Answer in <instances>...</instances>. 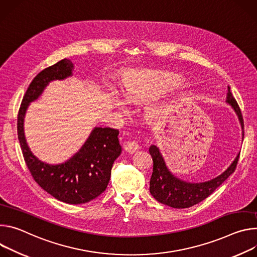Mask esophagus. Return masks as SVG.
<instances>
[{
    "label": "esophagus",
    "instance_id": "esophagus-1",
    "mask_svg": "<svg viewBox=\"0 0 257 257\" xmlns=\"http://www.w3.org/2000/svg\"><path fill=\"white\" fill-rule=\"evenodd\" d=\"M124 150L130 153V154H134L135 152H137L140 149V145H139V142L137 140H133V141H128L124 144L123 146Z\"/></svg>",
    "mask_w": 257,
    "mask_h": 257
}]
</instances>
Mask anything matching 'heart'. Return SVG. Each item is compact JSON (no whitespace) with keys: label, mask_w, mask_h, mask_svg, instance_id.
Returning a JSON list of instances; mask_svg holds the SVG:
<instances>
[{"label":"heart","mask_w":257,"mask_h":257,"mask_svg":"<svg viewBox=\"0 0 257 257\" xmlns=\"http://www.w3.org/2000/svg\"><path fill=\"white\" fill-rule=\"evenodd\" d=\"M160 88L155 78L147 73H139L135 78L127 79L122 84V93L127 101L134 102L156 94Z\"/></svg>","instance_id":"b5f03b06"}]
</instances>
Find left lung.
<instances>
[{"label": "left lung", "mask_w": 257, "mask_h": 257, "mask_svg": "<svg viewBox=\"0 0 257 257\" xmlns=\"http://www.w3.org/2000/svg\"><path fill=\"white\" fill-rule=\"evenodd\" d=\"M226 102L234 108L235 112L237 113L243 130L244 138V120L241 109L234 98L230 87L229 92H227ZM149 152L153 159V173L150 179V193L158 202L174 208H188L203 201L205 198L212 194L216 188H218L235 172L240 157L239 153L225 172L215 179L204 183L192 184L181 181L169 172L159 149L155 145L150 146Z\"/></svg>", "instance_id": "left-lung-1"}]
</instances>
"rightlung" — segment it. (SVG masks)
<instances>
[{
    "label": "right lung",
    "mask_w": 257,
    "mask_h": 257,
    "mask_svg": "<svg viewBox=\"0 0 257 257\" xmlns=\"http://www.w3.org/2000/svg\"><path fill=\"white\" fill-rule=\"evenodd\" d=\"M73 64L63 59L42 70L31 82L22 99L17 133L24 161L34 180L57 200L68 204L92 201L107 188L113 162L120 155L118 130L95 127L88 140L70 159L61 164L51 165L39 160L28 148L24 137V116L28 105L37 100L49 84L72 74Z\"/></svg>",
    "instance_id": "right-lung-1"
}]
</instances>
